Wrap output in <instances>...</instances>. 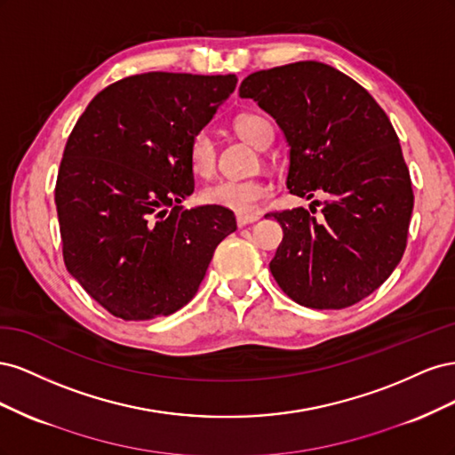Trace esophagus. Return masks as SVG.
<instances>
[{"label":"esophagus","mask_w":455,"mask_h":455,"mask_svg":"<svg viewBox=\"0 0 455 455\" xmlns=\"http://www.w3.org/2000/svg\"><path fill=\"white\" fill-rule=\"evenodd\" d=\"M258 220H259V216H258V214H251V216H237V226H239V228H244V226H249V224L258 222Z\"/></svg>","instance_id":"34e87169"}]
</instances>
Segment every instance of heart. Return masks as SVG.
Wrapping results in <instances>:
<instances>
[{"instance_id": "1", "label": "heart", "mask_w": 455, "mask_h": 455, "mask_svg": "<svg viewBox=\"0 0 455 455\" xmlns=\"http://www.w3.org/2000/svg\"><path fill=\"white\" fill-rule=\"evenodd\" d=\"M233 131L243 140L258 149H264L273 140V125L259 114H241L233 119ZM189 167L197 176H211L216 167V146L206 131H197L188 148ZM269 186L261 180H220L201 189V203L235 212L239 216H251L258 211L259 203L267 199Z\"/></svg>"}]
</instances>
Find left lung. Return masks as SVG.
I'll list each match as a JSON object with an SVG mask.
<instances>
[{"mask_svg": "<svg viewBox=\"0 0 455 455\" xmlns=\"http://www.w3.org/2000/svg\"><path fill=\"white\" fill-rule=\"evenodd\" d=\"M239 96L283 131L286 188L307 199L326 194L319 218L301 206L267 214L284 233L269 264L275 281L311 309H343L370 296L401 261L414 209L389 117L356 81L315 60L251 74Z\"/></svg>", "mask_w": 455, "mask_h": 455, "instance_id": "obj_1", "label": "left lung"}]
</instances>
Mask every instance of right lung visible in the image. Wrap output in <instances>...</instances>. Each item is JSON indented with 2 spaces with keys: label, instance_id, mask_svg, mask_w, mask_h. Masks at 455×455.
Instances as JSON below:
<instances>
[{
  "label": "right lung",
  "instance_id": "obj_1",
  "mask_svg": "<svg viewBox=\"0 0 455 455\" xmlns=\"http://www.w3.org/2000/svg\"><path fill=\"white\" fill-rule=\"evenodd\" d=\"M237 77L148 72L106 87L66 142L54 189L68 273L123 321L167 316L196 296L237 229L194 194L188 148Z\"/></svg>",
  "mask_w": 455,
  "mask_h": 455
}]
</instances>
